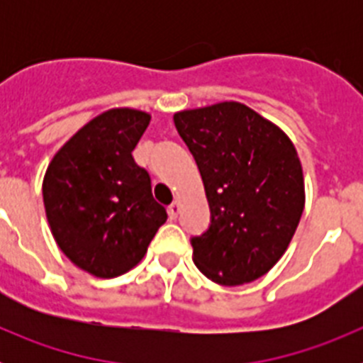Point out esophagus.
<instances>
[{
  "mask_svg": "<svg viewBox=\"0 0 363 363\" xmlns=\"http://www.w3.org/2000/svg\"><path fill=\"white\" fill-rule=\"evenodd\" d=\"M179 209H182V203H179V201L176 200V201H172L171 205H169V209H167V211H169V216H171L172 220H174V218L179 214Z\"/></svg>",
  "mask_w": 363,
  "mask_h": 363,
  "instance_id": "34e87169",
  "label": "esophagus"
}]
</instances>
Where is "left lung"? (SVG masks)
I'll return each mask as SVG.
<instances>
[{
    "mask_svg": "<svg viewBox=\"0 0 363 363\" xmlns=\"http://www.w3.org/2000/svg\"><path fill=\"white\" fill-rule=\"evenodd\" d=\"M174 125L211 207L209 229L191 240L194 264L220 285L258 280L287 251L306 205L293 142L238 101L176 112Z\"/></svg>",
    "mask_w": 363,
    "mask_h": 363,
    "instance_id": "1",
    "label": "left lung"
}]
</instances>
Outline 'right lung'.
Segmentation results:
<instances>
[{
  "label": "right lung",
  "mask_w": 363,
  "mask_h": 363,
  "mask_svg": "<svg viewBox=\"0 0 363 363\" xmlns=\"http://www.w3.org/2000/svg\"><path fill=\"white\" fill-rule=\"evenodd\" d=\"M149 121L143 111L111 108L83 125L45 172L50 233L63 255L92 277L130 271L167 220L149 172L133 158Z\"/></svg>",
  "instance_id": "obj_1"
}]
</instances>
